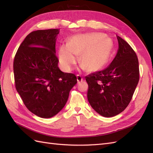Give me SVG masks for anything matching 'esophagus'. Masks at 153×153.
I'll list each match as a JSON object with an SVG mask.
<instances>
[{"label":"esophagus","instance_id":"34e87169","mask_svg":"<svg viewBox=\"0 0 153 153\" xmlns=\"http://www.w3.org/2000/svg\"><path fill=\"white\" fill-rule=\"evenodd\" d=\"M76 79H77L78 83V84H79V83H80L83 80V78L80 75H76Z\"/></svg>","mask_w":153,"mask_h":153}]
</instances>
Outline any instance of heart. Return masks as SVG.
<instances>
[{"instance_id":"b5f03b06","label":"heart","mask_w":153,"mask_h":153,"mask_svg":"<svg viewBox=\"0 0 153 153\" xmlns=\"http://www.w3.org/2000/svg\"><path fill=\"white\" fill-rule=\"evenodd\" d=\"M112 48V40L100 33H87L73 36L68 45L59 48L60 65L65 71H70L80 55L79 62L83 70L96 71L108 62Z\"/></svg>"}]
</instances>
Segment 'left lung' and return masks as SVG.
Listing matches in <instances>:
<instances>
[{
  "label": "left lung",
  "mask_w": 153,
  "mask_h": 153,
  "mask_svg": "<svg viewBox=\"0 0 153 153\" xmlns=\"http://www.w3.org/2000/svg\"><path fill=\"white\" fill-rule=\"evenodd\" d=\"M119 48L110 65L85 77L87 99L97 113L111 117L122 112L132 98L139 81L135 52L126 41L117 36Z\"/></svg>",
  "instance_id": "8db88e82"
}]
</instances>
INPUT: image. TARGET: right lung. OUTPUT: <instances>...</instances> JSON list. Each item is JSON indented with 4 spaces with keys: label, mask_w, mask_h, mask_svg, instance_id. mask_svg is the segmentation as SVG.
<instances>
[{
    "label": "right lung",
    "mask_w": 153,
    "mask_h": 153,
    "mask_svg": "<svg viewBox=\"0 0 153 153\" xmlns=\"http://www.w3.org/2000/svg\"><path fill=\"white\" fill-rule=\"evenodd\" d=\"M59 29L30 32L18 48L13 62L15 87L26 107L50 118L65 106L76 76L58 66L55 43Z\"/></svg>",
    "instance_id": "obj_1"
}]
</instances>
